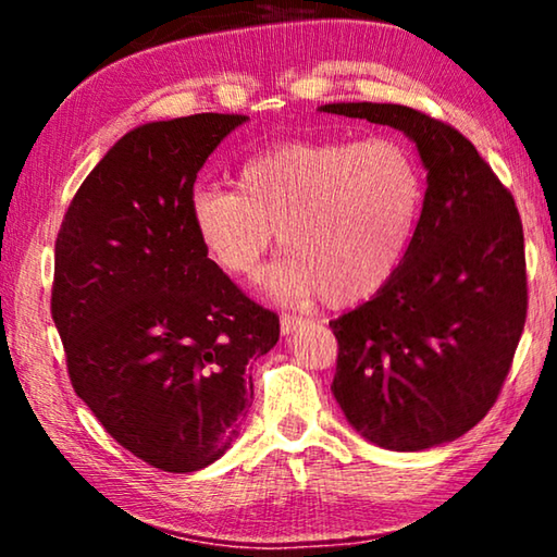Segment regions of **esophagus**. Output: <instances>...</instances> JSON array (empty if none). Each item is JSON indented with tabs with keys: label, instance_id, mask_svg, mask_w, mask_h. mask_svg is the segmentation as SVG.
Masks as SVG:
<instances>
[{
	"label": "esophagus",
	"instance_id": "esophagus-1",
	"mask_svg": "<svg viewBox=\"0 0 557 557\" xmlns=\"http://www.w3.org/2000/svg\"><path fill=\"white\" fill-rule=\"evenodd\" d=\"M307 319H301V317H297V314H282V319H280V329H282V334L285 336H289V334H295L297 329L305 324Z\"/></svg>",
	"mask_w": 557,
	"mask_h": 557
}]
</instances>
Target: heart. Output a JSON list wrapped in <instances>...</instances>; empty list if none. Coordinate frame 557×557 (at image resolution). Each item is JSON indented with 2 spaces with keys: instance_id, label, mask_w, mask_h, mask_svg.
Segmentation results:
<instances>
[{
  "instance_id": "heart-1",
  "label": "heart",
  "mask_w": 557,
  "mask_h": 557,
  "mask_svg": "<svg viewBox=\"0 0 557 557\" xmlns=\"http://www.w3.org/2000/svg\"><path fill=\"white\" fill-rule=\"evenodd\" d=\"M422 209L412 154L393 139L285 143L252 154L238 188L201 184L188 215L203 250L231 277H256L282 235L289 250L265 289L292 305L344 307L398 270Z\"/></svg>"
}]
</instances>
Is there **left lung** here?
<instances>
[{"instance_id":"1","label":"left lung","mask_w":557,"mask_h":557,"mask_svg":"<svg viewBox=\"0 0 557 557\" xmlns=\"http://www.w3.org/2000/svg\"><path fill=\"white\" fill-rule=\"evenodd\" d=\"M319 110L400 129L428 172L398 270L329 322L338 342L332 393L373 445H445L492 410L511 369L528 307L521 215L476 147L445 122L391 102Z\"/></svg>"}]
</instances>
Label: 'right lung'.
<instances>
[{"label":"right lung","mask_w":557,"mask_h":557,"mask_svg":"<svg viewBox=\"0 0 557 557\" xmlns=\"http://www.w3.org/2000/svg\"><path fill=\"white\" fill-rule=\"evenodd\" d=\"M245 115L147 122L81 184L55 238L51 314L78 398L108 435L186 474L225 455L250 408V358L280 319L215 265L188 215L196 174Z\"/></svg>","instance_id":"add662e5"}]
</instances>
